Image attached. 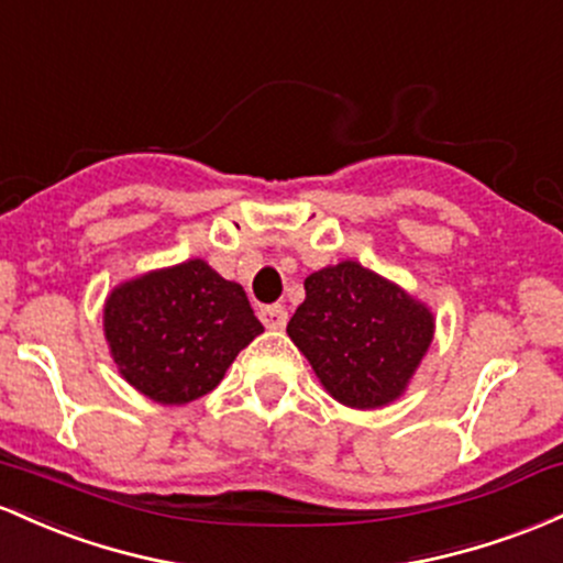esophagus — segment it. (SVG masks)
Instances as JSON below:
<instances>
[{
    "instance_id": "esophagus-1",
    "label": "esophagus",
    "mask_w": 563,
    "mask_h": 563,
    "mask_svg": "<svg viewBox=\"0 0 563 563\" xmlns=\"http://www.w3.org/2000/svg\"><path fill=\"white\" fill-rule=\"evenodd\" d=\"M261 321L265 330H284L287 327V311H284V306H265L261 308Z\"/></svg>"
}]
</instances>
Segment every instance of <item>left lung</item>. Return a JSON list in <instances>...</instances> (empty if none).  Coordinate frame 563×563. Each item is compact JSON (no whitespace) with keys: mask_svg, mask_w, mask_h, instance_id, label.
Listing matches in <instances>:
<instances>
[{"mask_svg":"<svg viewBox=\"0 0 563 563\" xmlns=\"http://www.w3.org/2000/svg\"><path fill=\"white\" fill-rule=\"evenodd\" d=\"M287 334L332 399L377 409L407 390L433 340V313L356 261L316 271Z\"/></svg>","mask_w":563,"mask_h":563,"instance_id":"8db88e82","label":"left lung"}]
</instances>
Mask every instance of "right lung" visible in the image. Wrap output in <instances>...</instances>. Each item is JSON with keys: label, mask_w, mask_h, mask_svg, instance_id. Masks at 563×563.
I'll return each instance as SVG.
<instances>
[{"label": "right lung", "mask_w": 563, "mask_h": 563, "mask_svg": "<svg viewBox=\"0 0 563 563\" xmlns=\"http://www.w3.org/2000/svg\"><path fill=\"white\" fill-rule=\"evenodd\" d=\"M103 330L132 388L159 404H188L223 380L263 324L242 284L194 257L113 287Z\"/></svg>", "instance_id": "1"}]
</instances>
